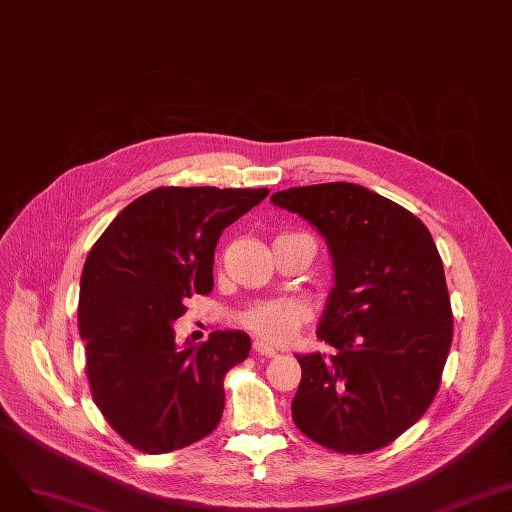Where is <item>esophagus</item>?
<instances>
[{
    "instance_id": "esophagus-1",
    "label": "esophagus",
    "mask_w": 512,
    "mask_h": 512,
    "mask_svg": "<svg viewBox=\"0 0 512 512\" xmlns=\"http://www.w3.org/2000/svg\"><path fill=\"white\" fill-rule=\"evenodd\" d=\"M253 352L259 354V356H268V358L276 356V350L270 348L266 342H259V339H255V342H253Z\"/></svg>"
}]
</instances>
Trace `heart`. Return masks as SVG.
I'll return each instance as SVG.
<instances>
[{"label":"heart","instance_id":"b5f03b06","mask_svg":"<svg viewBox=\"0 0 512 512\" xmlns=\"http://www.w3.org/2000/svg\"><path fill=\"white\" fill-rule=\"evenodd\" d=\"M310 318L312 306L306 299L285 297L261 301V304L249 308L240 316V325L263 342L287 344Z\"/></svg>","mask_w":512,"mask_h":512}]
</instances>
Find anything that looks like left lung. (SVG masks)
Segmentation results:
<instances>
[{"mask_svg":"<svg viewBox=\"0 0 512 512\" xmlns=\"http://www.w3.org/2000/svg\"><path fill=\"white\" fill-rule=\"evenodd\" d=\"M272 202L327 238L335 268L316 333L335 354L297 356L293 422L337 453L382 449L441 386L453 312L437 244L407 208L354 183L291 187Z\"/></svg>","mask_w":512,"mask_h":512,"instance_id":"8db88e82","label":"left lung"}]
</instances>
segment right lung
Returning <instances> with one entry per match:
<instances>
[{
  "label": "right lung",
  "instance_id": "add662e5",
  "mask_svg": "<svg viewBox=\"0 0 512 512\" xmlns=\"http://www.w3.org/2000/svg\"><path fill=\"white\" fill-rule=\"evenodd\" d=\"M268 194L158 187L92 244L78 304L86 375L103 418L135 449L168 453L217 428L223 377L249 356L251 337L215 331L200 346L177 348L173 323L187 312V297L213 291L221 232Z\"/></svg>",
  "mask_w": 512,
  "mask_h": 512
}]
</instances>
